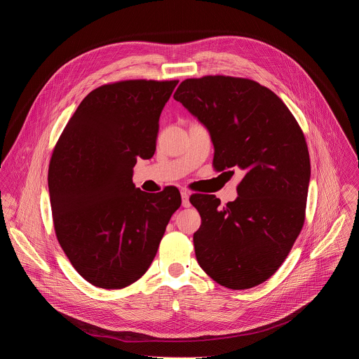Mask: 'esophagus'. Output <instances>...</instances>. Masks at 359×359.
<instances>
[{
  "label": "esophagus",
  "instance_id": "1",
  "mask_svg": "<svg viewBox=\"0 0 359 359\" xmlns=\"http://www.w3.org/2000/svg\"><path fill=\"white\" fill-rule=\"evenodd\" d=\"M180 194H182V204H183V208H190V200H189L190 193H189L187 190H182Z\"/></svg>",
  "mask_w": 359,
  "mask_h": 359
}]
</instances>
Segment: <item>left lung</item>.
Returning a JSON list of instances; mask_svg holds the SVG:
<instances>
[{"label":"left lung","mask_w":359,"mask_h":359,"mask_svg":"<svg viewBox=\"0 0 359 359\" xmlns=\"http://www.w3.org/2000/svg\"><path fill=\"white\" fill-rule=\"evenodd\" d=\"M173 97L209 130L215 169L244 175L226 206L213 194L190 197L201 217L197 263L223 287L259 285L284 263L305 220L311 165L304 133L284 102L251 79H186Z\"/></svg>","instance_id":"1"}]
</instances>
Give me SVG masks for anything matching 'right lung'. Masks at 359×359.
Instances as JSON below:
<instances>
[{"label":"right lung","mask_w":359,"mask_h":359,"mask_svg":"<svg viewBox=\"0 0 359 359\" xmlns=\"http://www.w3.org/2000/svg\"><path fill=\"white\" fill-rule=\"evenodd\" d=\"M177 82L132 79L93 89L54 149L48 187L55 234L95 287L137 281L180 208L176 187L147 194L132 182L137 158L156 150L159 118Z\"/></svg>","instance_id":"1"}]
</instances>
